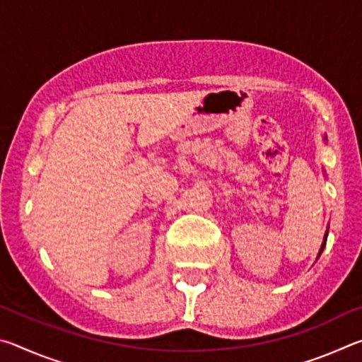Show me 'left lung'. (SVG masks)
Segmentation results:
<instances>
[{"label": "left lung", "instance_id": "left-lung-1", "mask_svg": "<svg viewBox=\"0 0 362 362\" xmlns=\"http://www.w3.org/2000/svg\"><path fill=\"white\" fill-rule=\"evenodd\" d=\"M326 240H327V236L324 238V243H322V247H321V250H320V255H321V252H322V249H324V244H326Z\"/></svg>", "mask_w": 362, "mask_h": 362}]
</instances>
